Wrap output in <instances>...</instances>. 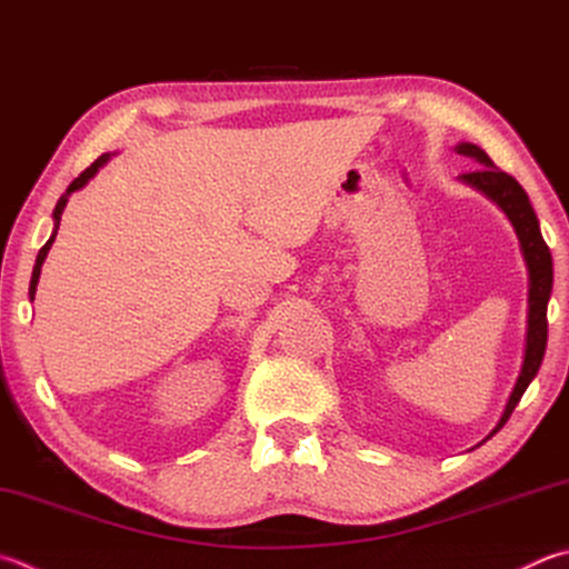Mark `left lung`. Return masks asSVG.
I'll return each mask as SVG.
<instances>
[{"mask_svg":"<svg viewBox=\"0 0 569 569\" xmlns=\"http://www.w3.org/2000/svg\"><path fill=\"white\" fill-rule=\"evenodd\" d=\"M458 151L482 163L478 169L465 171L462 179L472 183L475 189H480L485 196H490V199L498 203L505 213H508L515 231H518L525 261H528V271H530L528 346H525V360H522L518 383H515V390L508 400V406H505L498 428L492 430L498 432L505 422L510 420L515 406L520 402L522 392L528 390V386L532 383V378L537 376V370H540V363H542L545 346H547V301H550V293H552V256L540 233V223H537V216L532 211L528 193H525L518 179L500 169H495V163L490 161L488 153H485L480 147H475V143H460Z\"/></svg>","mask_w":569,"mask_h":569,"instance_id":"1","label":"left lung"}]
</instances>
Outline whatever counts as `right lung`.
Listing matches in <instances>:
<instances>
[{"instance_id": "add662e5", "label": "right lung", "mask_w": 569, "mask_h": 569, "mask_svg": "<svg viewBox=\"0 0 569 569\" xmlns=\"http://www.w3.org/2000/svg\"><path fill=\"white\" fill-rule=\"evenodd\" d=\"M109 161V153H101V157L91 163L89 169H84L79 173V177L69 183V189H67V193L61 196V199L57 201V209H54V226L59 229V221H61V211H64V206H67V199L71 193H74L77 189H81V186H84L91 177H94V173L104 167V163ZM54 236H57V231H54ZM54 236H51V239L41 246V251H39V256H37V263H34V273H32V283H29V298H32L34 301V291H37V281H39V273H41V263H44V258H47V251L51 249V243H54Z\"/></svg>"}]
</instances>
